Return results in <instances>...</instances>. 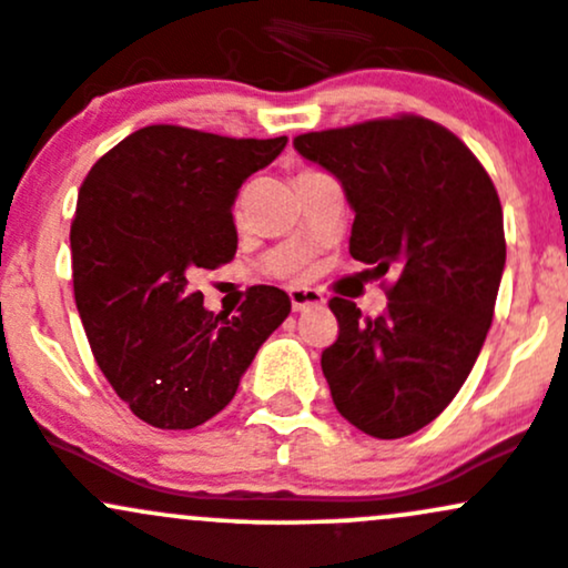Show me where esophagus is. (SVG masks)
<instances>
[{"label":"esophagus","instance_id":"1","mask_svg":"<svg viewBox=\"0 0 568 568\" xmlns=\"http://www.w3.org/2000/svg\"><path fill=\"white\" fill-rule=\"evenodd\" d=\"M288 300L294 310H307V307H321L324 304V294L318 288H307V285H291Z\"/></svg>","mask_w":568,"mask_h":568}]
</instances>
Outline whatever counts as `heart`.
Returning a JSON list of instances; mask_svg holds the SVG:
<instances>
[{"instance_id": "b5f03b06", "label": "heart", "mask_w": 568, "mask_h": 568, "mask_svg": "<svg viewBox=\"0 0 568 568\" xmlns=\"http://www.w3.org/2000/svg\"><path fill=\"white\" fill-rule=\"evenodd\" d=\"M302 174H304V171H302Z\"/></svg>"}]
</instances>
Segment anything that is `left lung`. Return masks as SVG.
<instances>
[{"label": "left lung", "instance_id": "left-lung-1", "mask_svg": "<svg viewBox=\"0 0 568 568\" xmlns=\"http://www.w3.org/2000/svg\"><path fill=\"white\" fill-rule=\"evenodd\" d=\"M337 176L356 212L348 253L397 268L386 310L334 296L337 339L321 356L339 414L373 438L416 433L455 399L487 329L506 264L493 179L440 124L403 113L294 139Z\"/></svg>", "mask_w": 568, "mask_h": 568}]
</instances>
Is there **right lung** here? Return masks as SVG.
Wrapping results in <instances>:
<instances>
[{
  "instance_id": "1",
  "label": "right lung",
  "mask_w": 568,
  "mask_h": 568,
  "mask_svg": "<svg viewBox=\"0 0 568 568\" xmlns=\"http://www.w3.org/2000/svg\"><path fill=\"white\" fill-rule=\"evenodd\" d=\"M285 143L149 124L83 179L70 229L75 304L94 362L146 425L193 429L220 414L288 318L274 285L250 288L234 318L209 313L190 285L234 258L239 187Z\"/></svg>"
}]
</instances>
